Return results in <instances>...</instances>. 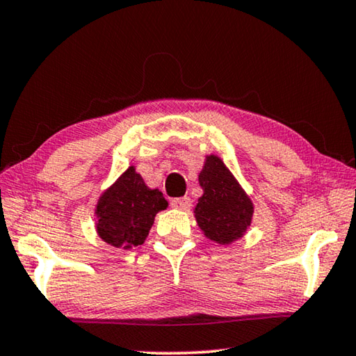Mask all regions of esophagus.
<instances>
[{"label": "esophagus", "instance_id": "obj_1", "mask_svg": "<svg viewBox=\"0 0 356 356\" xmlns=\"http://www.w3.org/2000/svg\"><path fill=\"white\" fill-rule=\"evenodd\" d=\"M171 206L174 209H179V210H188L191 207V200H190L188 196L176 197V200L171 201Z\"/></svg>", "mask_w": 356, "mask_h": 356}]
</instances>
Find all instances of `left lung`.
I'll return each mask as SVG.
<instances>
[{"label": "left lung", "instance_id": "obj_1", "mask_svg": "<svg viewBox=\"0 0 356 356\" xmlns=\"http://www.w3.org/2000/svg\"><path fill=\"white\" fill-rule=\"evenodd\" d=\"M202 196L195 207V218L209 240L231 245L248 231L254 206L234 174L216 155H207L200 172Z\"/></svg>", "mask_w": 356, "mask_h": 356}]
</instances>
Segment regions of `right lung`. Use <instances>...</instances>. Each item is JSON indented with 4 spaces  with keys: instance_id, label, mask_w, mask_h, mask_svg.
I'll list each match as a JSON object with an SVG mask.
<instances>
[{
    "instance_id": "obj_1",
    "label": "right lung",
    "mask_w": 356,
    "mask_h": 356,
    "mask_svg": "<svg viewBox=\"0 0 356 356\" xmlns=\"http://www.w3.org/2000/svg\"><path fill=\"white\" fill-rule=\"evenodd\" d=\"M168 207L159 188H149L143 177L129 166L99 197L94 213L99 237L114 248L131 250L143 245L155 215Z\"/></svg>"
}]
</instances>
